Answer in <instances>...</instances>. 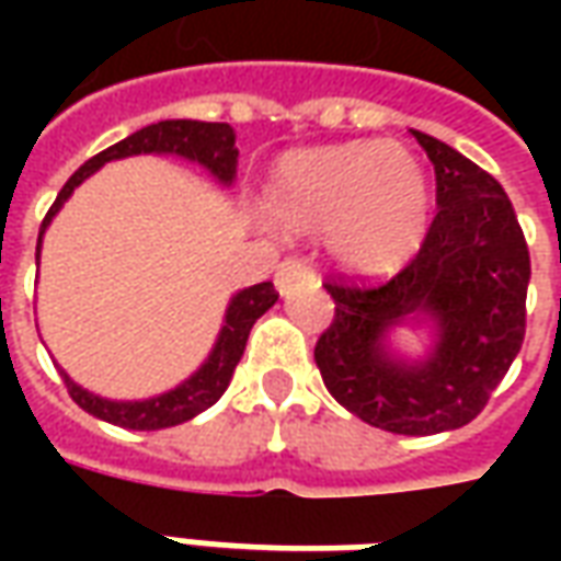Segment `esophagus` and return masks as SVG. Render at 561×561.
I'll use <instances>...</instances> for the list:
<instances>
[{
    "label": "esophagus",
    "instance_id": "esophagus-1",
    "mask_svg": "<svg viewBox=\"0 0 561 561\" xmlns=\"http://www.w3.org/2000/svg\"><path fill=\"white\" fill-rule=\"evenodd\" d=\"M309 282H316V273L306 267L304 261H297V257H285L276 270V288H279L282 297H288L297 288H304Z\"/></svg>",
    "mask_w": 561,
    "mask_h": 561
}]
</instances>
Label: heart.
Listing matches in <instances>:
<instances>
[{"label":"heart","instance_id":"heart-1","mask_svg":"<svg viewBox=\"0 0 561 561\" xmlns=\"http://www.w3.org/2000/svg\"><path fill=\"white\" fill-rule=\"evenodd\" d=\"M430 207L417 156L381 140L285 152L261 192V213L276 231H321L330 261L357 279L405 267L426 237Z\"/></svg>","mask_w":561,"mask_h":561}]
</instances>
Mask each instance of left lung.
I'll return each mask as SVG.
<instances>
[{
  "instance_id": "obj_1",
  "label": "left lung",
  "mask_w": 561,
  "mask_h": 561,
  "mask_svg": "<svg viewBox=\"0 0 561 561\" xmlns=\"http://www.w3.org/2000/svg\"><path fill=\"white\" fill-rule=\"evenodd\" d=\"M435 168V213L421 252L385 285L330 279L336 316L316 345L333 400L397 435L474 421L526 336L529 245L505 188L471 159L412 131ZM426 323L421 362L389 348L390 329Z\"/></svg>"
}]
</instances>
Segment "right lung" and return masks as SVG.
Returning a JSON list of instances; mask_svg holds the SVG:
<instances>
[{
	"label": "right lung",
	"mask_w": 561,
	"mask_h": 561,
	"mask_svg": "<svg viewBox=\"0 0 561 561\" xmlns=\"http://www.w3.org/2000/svg\"><path fill=\"white\" fill-rule=\"evenodd\" d=\"M180 156L185 161H197L201 168H207L221 185H231L237 176V147H233V128L228 123H197V119H161L152 126L140 128L135 135H128L126 140H119L114 147L102 149L99 156H92L83 168L71 173V180L62 185V192L56 195L54 207L47 209V216L42 221V233H38V245H35V264L42 257V240L47 225L54 221V216L62 209L71 192L78 188L87 176L99 171L102 164L116 159H128V156ZM279 300V294L273 288V282H261L252 288H243L231 297V304L225 309V321H221L219 340L213 345V352L204 364L197 366V373L185 378L183 385H176L173 390H164L159 397L149 400H107L99 393H90L80 385L71 381L66 369H59V376L66 381L71 400L78 402L83 412H90L99 421L114 423V426H126V430H168L176 423H185L197 417L201 412H207L213 402H219V397L231 385V376L240 357L245 352V340L249 330L257 318L267 312L270 306Z\"/></svg>",
	"instance_id": "1"
}]
</instances>
